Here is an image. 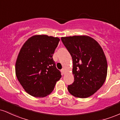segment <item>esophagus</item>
<instances>
[{"instance_id":"obj_1","label":"esophagus","mask_w":120,"mask_h":120,"mask_svg":"<svg viewBox=\"0 0 120 120\" xmlns=\"http://www.w3.org/2000/svg\"><path fill=\"white\" fill-rule=\"evenodd\" d=\"M61 72L63 73V74H65V70L64 68L61 69Z\"/></svg>"}]
</instances>
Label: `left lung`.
I'll return each mask as SVG.
<instances>
[{
  "mask_svg": "<svg viewBox=\"0 0 120 120\" xmlns=\"http://www.w3.org/2000/svg\"><path fill=\"white\" fill-rule=\"evenodd\" d=\"M73 59L74 82L68 89L72 96L85 98L92 96L105 83L107 62L97 41L86 35L62 37Z\"/></svg>",
  "mask_w": 120,
  "mask_h": 120,
  "instance_id": "left-lung-1",
  "label": "left lung"
}]
</instances>
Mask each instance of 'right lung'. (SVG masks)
Masks as SVG:
<instances>
[{
  "instance_id": "add662e5",
  "label": "right lung",
  "mask_w": 120,
  "mask_h": 120,
  "mask_svg": "<svg viewBox=\"0 0 120 120\" xmlns=\"http://www.w3.org/2000/svg\"><path fill=\"white\" fill-rule=\"evenodd\" d=\"M60 38L46 34L29 38L22 46L15 62V74L23 88L35 97H45L61 78L52 56Z\"/></svg>"
}]
</instances>
